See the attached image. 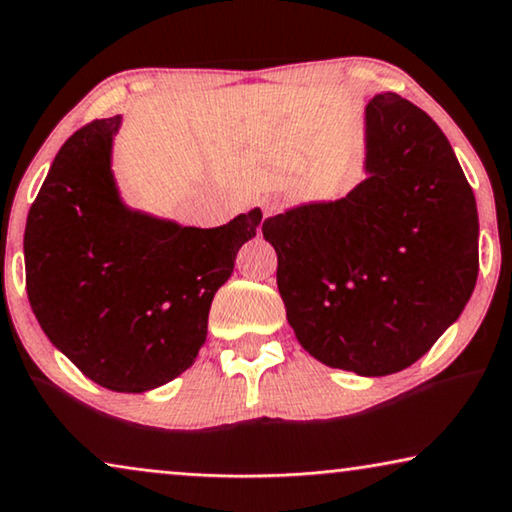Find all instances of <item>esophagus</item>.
Wrapping results in <instances>:
<instances>
[{
  "label": "esophagus",
  "mask_w": 512,
  "mask_h": 512,
  "mask_svg": "<svg viewBox=\"0 0 512 512\" xmlns=\"http://www.w3.org/2000/svg\"><path fill=\"white\" fill-rule=\"evenodd\" d=\"M279 207H282V205H279V200H275V198L265 200V205H263V216H265V219H268V216H275L279 212Z\"/></svg>",
  "instance_id": "1"
}]
</instances>
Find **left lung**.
<instances>
[{
  "label": "left lung",
  "mask_w": 512,
  "mask_h": 512,
  "mask_svg": "<svg viewBox=\"0 0 512 512\" xmlns=\"http://www.w3.org/2000/svg\"><path fill=\"white\" fill-rule=\"evenodd\" d=\"M368 177L345 198L263 221L286 319L331 368L382 377L429 352L478 279V207L429 114L396 93L366 104Z\"/></svg>",
  "instance_id": "obj_1"
}]
</instances>
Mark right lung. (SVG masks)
I'll return each mask as SVG.
<instances>
[{
    "mask_svg": "<svg viewBox=\"0 0 512 512\" xmlns=\"http://www.w3.org/2000/svg\"><path fill=\"white\" fill-rule=\"evenodd\" d=\"M121 121L62 144L27 214L25 282L39 326L83 375L142 394L193 366L214 293L263 214L193 228L130 209L111 172Z\"/></svg>",
    "mask_w": 512,
    "mask_h": 512,
    "instance_id": "add662e5",
    "label": "right lung"
}]
</instances>
